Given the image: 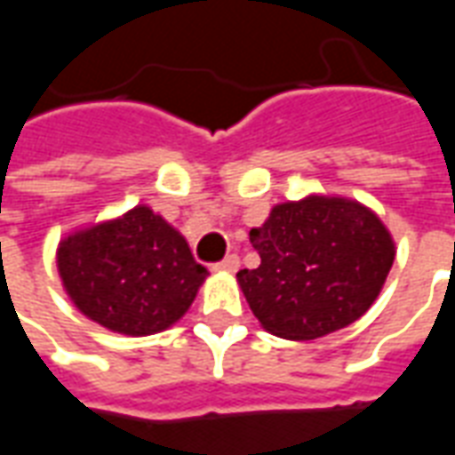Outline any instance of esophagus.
<instances>
[{"label": "esophagus", "mask_w": 455, "mask_h": 455, "mask_svg": "<svg viewBox=\"0 0 455 455\" xmlns=\"http://www.w3.org/2000/svg\"><path fill=\"white\" fill-rule=\"evenodd\" d=\"M238 266H241V260H238L236 253H231V256H227L224 260L214 263V266H212V270H217V273H236Z\"/></svg>", "instance_id": "1"}]
</instances>
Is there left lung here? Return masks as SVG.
Instances as JSON below:
<instances>
[{
    "instance_id": "left-lung-1",
    "label": "left lung",
    "mask_w": 455,
    "mask_h": 455,
    "mask_svg": "<svg viewBox=\"0 0 455 455\" xmlns=\"http://www.w3.org/2000/svg\"><path fill=\"white\" fill-rule=\"evenodd\" d=\"M260 256L238 270V285L266 331L312 341L363 316L380 295L395 260V241L378 214L346 197L277 204L251 228Z\"/></svg>"
}]
</instances>
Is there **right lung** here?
Masks as SVG:
<instances>
[{
	"instance_id": "right-lung-1",
	"label": "right lung",
	"mask_w": 455,
	"mask_h": 455,
	"mask_svg": "<svg viewBox=\"0 0 455 455\" xmlns=\"http://www.w3.org/2000/svg\"><path fill=\"white\" fill-rule=\"evenodd\" d=\"M58 273L84 316L126 336L175 324L209 275L180 231L143 204L63 238Z\"/></svg>"
}]
</instances>
